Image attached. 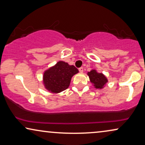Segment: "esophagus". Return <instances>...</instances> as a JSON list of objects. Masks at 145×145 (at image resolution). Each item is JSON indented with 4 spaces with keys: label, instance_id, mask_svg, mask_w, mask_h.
<instances>
[{
    "label": "esophagus",
    "instance_id": "1",
    "mask_svg": "<svg viewBox=\"0 0 145 145\" xmlns=\"http://www.w3.org/2000/svg\"><path fill=\"white\" fill-rule=\"evenodd\" d=\"M78 70H79V71H80V72H83V68H82V67H80V68H79Z\"/></svg>",
    "mask_w": 145,
    "mask_h": 145
}]
</instances>
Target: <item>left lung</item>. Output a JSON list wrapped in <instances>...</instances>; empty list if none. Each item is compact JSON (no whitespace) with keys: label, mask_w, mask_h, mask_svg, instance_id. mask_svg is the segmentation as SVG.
<instances>
[{"label":"left lung","mask_w":145,"mask_h":145,"mask_svg":"<svg viewBox=\"0 0 145 145\" xmlns=\"http://www.w3.org/2000/svg\"><path fill=\"white\" fill-rule=\"evenodd\" d=\"M87 74L89 76L90 82L96 89L104 88L105 85L108 82L106 76L103 73L97 72L96 69H92L90 72H88Z\"/></svg>","instance_id":"1"}]
</instances>
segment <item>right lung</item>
Returning <instances> with one entry per match:
<instances>
[{
  "instance_id": "add662e5",
  "label": "right lung",
  "mask_w": 145,
  "mask_h": 145,
  "mask_svg": "<svg viewBox=\"0 0 145 145\" xmlns=\"http://www.w3.org/2000/svg\"><path fill=\"white\" fill-rule=\"evenodd\" d=\"M78 72V70L74 65L60 61L45 71L43 75V85L51 93H60L69 88L72 77Z\"/></svg>"
}]
</instances>
